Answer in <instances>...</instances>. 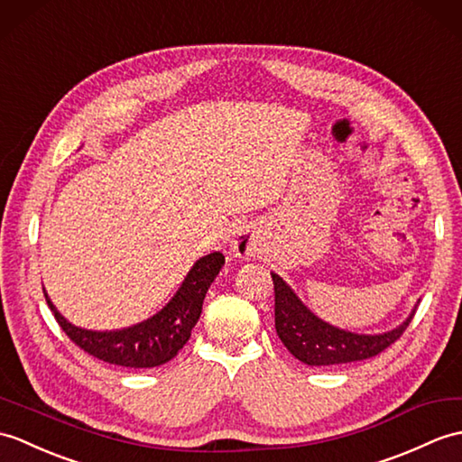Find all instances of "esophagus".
Listing matches in <instances>:
<instances>
[{
  "mask_svg": "<svg viewBox=\"0 0 462 462\" xmlns=\"http://www.w3.org/2000/svg\"><path fill=\"white\" fill-rule=\"evenodd\" d=\"M232 252L240 257H248L255 252V240L248 232H240L234 236L232 240Z\"/></svg>",
  "mask_w": 462,
  "mask_h": 462,
  "instance_id": "1",
  "label": "esophagus"
}]
</instances>
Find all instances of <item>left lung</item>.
<instances>
[{
  "instance_id": "left-lung-1",
  "label": "left lung",
  "mask_w": 462,
  "mask_h": 462,
  "mask_svg": "<svg viewBox=\"0 0 462 462\" xmlns=\"http://www.w3.org/2000/svg\"><path fill=\"white\" fill-rule=\"evenodd\" d=\"M275 293V330L295 358L309 366H337L378 356L410 327L415 310L403 325L383 335H354L317 319L299 301L280 275L272 273Z\"/></svg>"
}]
</instances>
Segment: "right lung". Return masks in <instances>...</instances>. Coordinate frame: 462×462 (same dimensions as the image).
<instances>
[{
  "label": "right lung",
  "instance_id": "right-lung-1",
  "mask_svg": "<svg viewBox=\"0 0 462 462\" xmlns=\"http://www.w3.org/2000/svg\"><path fill=\"white\" fill-rule=\"evenodd\" d=\"M222 265L224 255L220 252L200 257L192 265L177 295L171 299L161 313L145 320V323L114 332H96L70 325L51 303L49 295L45 291L42 293H45L47 305L64 335L86 354L108 364H116V366L155 368L175 358L177 352L187 345L190 330L202 313L205 295Z\"/></svg>",
  "mask_w": 462,
  "mask_h": 462
}]
</instances>
